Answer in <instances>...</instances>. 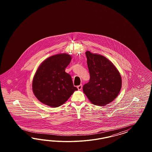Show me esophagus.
I'll list each match as a JSON object with an SVG mask.
<instances>
[{
  "instance_id": "obj_1",
  "label": "esophagus",
  "mask_w": 152,
  "mask_h": 152,
  "mask_svg": "<svg viewBox=\"0 0 152 152\" xmlns=\"http://www.w3.org/2000/svg\"><path fill=\"white\" fill-rule=\"evenodd\" d=\"M77 88H78V90H81L82 89V88H83V85H80L77 86Z\"/></svg>"
}]
</instances>
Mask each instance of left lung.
I'll return each mask as SVG.
<instances>
[{
    "mask_svg": "<svg viewBox=\"0 0 152 152\" xmlns=\"http://www.w3.org/2000/svg\"><path fill=\"white\" fill-rule=\"evenodd\" d=\"M90 81L83 86V91L94 105L103 106L118 96L121 88L119 71L105 57L86 51Z\"/></svg>",
    "mask_w": 152,
    "mask_h": 152,
    "instance_id": "left-lung-1",
    "label": "left lung"
}]
</instances>
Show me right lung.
Wrapping results in <instances>:
<instances>
[{
    "instance_id": "1",
    "label": "right lung",
    "mask_w": 152,
    "mask_h": 152,
    "mask_svg": "<svg viewBox=\"0 0 152 152\" xmlns=\"http://www.w3.org/2000/svg\"><path fill=\"white\" fill-rule=\"evenodd\" d=\"M71 61L67 53L52 56L43 61L33 79L32 90L37 99L52 107L64 104L77 88L65 72Z\"/></svg>"
}]
</instances>
